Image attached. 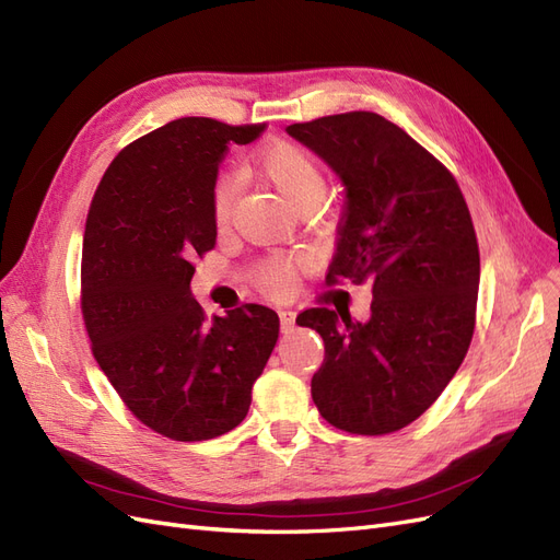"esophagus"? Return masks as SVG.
<instances>
[{
    "label": "esophagus",
    "mask_w": 560,
    "mask_h": 560,
    "mask_svg": "<svg viewBox=\"0 0 560 560\" xmlns=\"http://www.w3.org/2000/svg\"><path fill=\"white\" fill-rule=\"evenodd\" d=\"M294 322H296V313L294 311H280V327H282L284 334L294 329Z\"/></svg>",
    "instance_id": "1"
}]
</instances>
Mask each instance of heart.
Here are the masks:
<instances>
[{
	"label": "heart",
	"instance_id": "heart-1",
	"mask_svg": "<svg viewBox=\"0 0 560 560\" xmlns=\"http://www.w3.org/2000/svg\"><path fill=\"white\" fill-rule=\"evenodd\" d=\"M259 167L264 177L276 186L284 200L294 208L315 206L322 191H325V175L317 161L306 149L294 142H276L261 151ZM235 196V179L222 177L214 184L212 191V219L217 226H224L231 217V206ZM301 268L299 257H273L264 261L254 280L268 294H287L292 292L296 273Z\"/></svg>",
	"mask_w": 560,
	"mask_h": 560
}]
</instances>
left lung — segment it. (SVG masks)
<instances>
[{"mask_svg":"<svg viewBox=\"0 0 560 560\" xmlns=\"http://www.w3.org/2000/svg\"><path fill=\"white\" fill-rule=\"evenodd\" d=\"M341 177L346 208L329 282H371V317L311 308L325 341L311 381L319 416L350 434H387L425 413L460 369L479 294V245L455 177L374 112L287 126Z\"/></svg>","mask_w":560,"mask_h":560,"instance_id":"left-lung-1","label":"left lung"}]
</instances>
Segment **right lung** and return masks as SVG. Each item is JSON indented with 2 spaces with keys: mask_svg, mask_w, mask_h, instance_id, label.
I'll return each instance as SVG.
<instances>
[{
  "mask_svg": "<svg viewBox=\"0 0 560 560\" xmlns=\"http://www.w3.org/2000/svg\"><path fill=\"white\" fill-rule=\"evenodd\" d=\"M264 128L184 116L151 130L118 151L89 210L81 313L93 358L132 416L175 442L241 425L278 341L276 311L247 303L206 319L189 287L217 241L219 163Z\"/></svg>",
  "mask_w": 560,
  "mask_h": 560,
  "instance_id": "1",
  "label": "right lung"
}]
</instances>
